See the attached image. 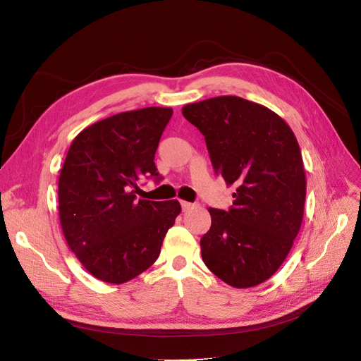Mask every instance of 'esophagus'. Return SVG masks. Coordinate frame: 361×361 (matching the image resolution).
<instances>
[{
	"label": "esophagus",
	"instance_id": "34e87169",
	"mask_svg": "<svg viewBox=\"0 0 361 361\" xmlns=\"http://www.w3.org/2000/svg\"><path fill=\"white\" fill-rule=\"evenodd\" d=\"M195 205L193 203H190V202H185V200H181V208H183V211H189V209H192Z\"/></svg>",
	"mask_w": 361,
	"mask_h": 361
}]
</instances>
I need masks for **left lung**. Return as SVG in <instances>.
Instances as JSON below:
<instances>
[{
  "mask_svg": "<svg viewBox=\"0 0 361 361\" xmlns=\"http://www.w3.org/2000/svg\"><path fill=\"white\" fill-rule=\"evenodd\" d=\"M181 112L205 137L215 174L236 187L228 211L208 209L202 259L233 288L257 286L283 264L301 228L307 180L300 145L277 114L242 97L202 100Z\"/></svg>",
  "mask_w": 361,
  "mask_h": 361,
  "instance_id": "left-lung-1",
  "label": "left lung"
}]
</instances>
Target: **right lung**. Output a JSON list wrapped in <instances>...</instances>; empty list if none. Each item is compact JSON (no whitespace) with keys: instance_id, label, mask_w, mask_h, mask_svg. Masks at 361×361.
<instances>
[{"instance_id":"add662e5","label":"right lung","mask_w":361,"mask_h":361,"mask_svg":"<svg viewBox=\"0 0 361 361\" xmlns=\"http://www.w3.org/2000/svg\"><path fill=\"white\" fill-rule=\"evenodd\" d=\"M171 107H145L90 125L75 137L59 177L65 239L85 270L121 285L158 259L178 200H137L138 183L158 180L153 159Z\"/></svg>"}]
</instances>
